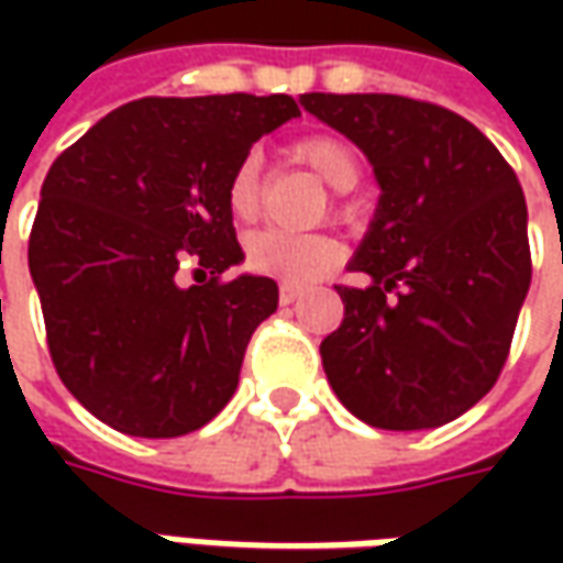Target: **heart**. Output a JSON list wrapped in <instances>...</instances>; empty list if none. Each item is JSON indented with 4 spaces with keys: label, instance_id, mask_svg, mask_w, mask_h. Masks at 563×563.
Wrapping results in <instances>:
<instances>
[{
    "label": "heart",
    "instance_id": "heart-1",
    "mask_svg": "<svg viewBox=\"0 0 563 563\" xmlns=\"http://www.w3.org/2000/svg\"><path fill=\"white\" fill-rule=\"evenodd\" d=\"M357 197H360V200L366 197V181H363V178H360V181H357Z\"/></svg>",
    "mask_w": 563,
    "mask_h": 563
}]
</instances>
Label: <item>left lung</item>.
Here are the masks:
<instances>
[{"mask_svg":"<svg viewBox=\"0 0 563 563\" xmlns=\"http://www.w3.org/2000/svg\"><path fill=\"white\" fill-rule=\"evenodd\" d=\"M278 102L150 97L97 121L49 168L33 285L55 373L97 420L141 439L203 429L238 391L250 335L278 307L244 263L231 187ZM198 256L190 279L177 256Z\"/></svg>","mask_w":563,"mask_h":563,"instance_id":"8db88e82","label":"left lung"}]
</instances>
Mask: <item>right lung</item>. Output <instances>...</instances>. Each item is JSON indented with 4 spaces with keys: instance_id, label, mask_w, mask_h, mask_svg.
Listing matches in <instances>:
<instances>
[{
    "instance_id": "add662e5",
    "label": "right lung",
    "mask_w": 563,
    "mask_h": 563,
    "mask_svg": "<svg viewBox=\"0 0 563 563\" xmlns=\"http://www.w3.org/2000/svg\"><path fill=\"white\" fill-rule=\"evenodd\" d=\"M382 187L319 344L338 400L376 429L457 420L501 376L530 288L527 203L501 153L461 115L407 97H322Z\"/></svg>"
}]
</instances>
